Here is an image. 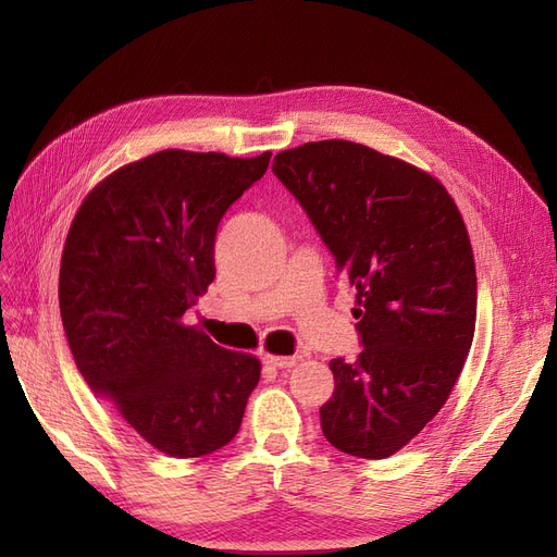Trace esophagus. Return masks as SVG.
<instances>
[{
    "mask_svg": "<svg viewBox=\"0 0 557 557\" xmlns=\"http://www.w3.org/2000/svg\"><path fill=\"white\" fill-rule=\"evenodd\" d=\"M264 364L269 367H278V369H285V367H293L299 362L297 356H269V352H264Z\"/></svg>",
    "mask_w": 557,
    "mask_h": 557,
    "instance_id": "1",
    "label": "esophagus"
}]
</instances>
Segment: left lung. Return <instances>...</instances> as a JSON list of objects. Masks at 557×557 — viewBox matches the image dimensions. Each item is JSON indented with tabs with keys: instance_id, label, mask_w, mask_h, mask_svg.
<instances>
[{
	"instance_id": "left-lung-1",
	"label": "left lung",
	"mask_w": 557,
	"mask_h": 557,
	"mask_svg": "<svg viewBox=\"0 0 557 557\" xmlns=\"http://www.w3.org/2000/svg\"><path fill=\"white\" fill-rule=\"evenodd\" d=\"M272 170L356 288L362 350L330 362L325 440L356 458H391L440 413L474 339L462 213L440 178L344 139L281 150Z\"/></svg>"
}]
</instances>
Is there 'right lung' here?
Here are the masks:
<instances>
[{
  "mask_svg": "<svg viewBox=\"0 0 557 557\" xmlns=\"http://www.w3.org/2000/svg\"><path fill=\"white\" fill-rule=\"evenodd\" d=\"M269 158L160 150L99 181L66 234L58 295L78 372L170 458L230 444L260 381L256 356L183 313L215 278L218 223Z\"/></svg>",
  "mask_w": 557,
  "mask_h": 557,
  "instance_id": "1",
  "label": "right lung"
}]
</instances>
